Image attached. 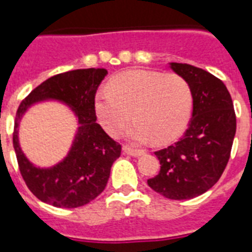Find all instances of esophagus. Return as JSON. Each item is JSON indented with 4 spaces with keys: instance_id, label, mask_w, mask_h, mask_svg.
Listing matches in <instances>:
<instances>
[{
    "instance_id": "1",
    "label": "esophagus",
    "mask_w": 252,
    "mask_h": 252,
    "mask_svg": "<svg viewBox=\"0 0 252 252\" xmlns=\"http://www.w3.org/2000/svg\"><path fill=\"white\" fill-rule=\"evenodd\" d=\"M123 152L126 154H129V156H133V157H138V156H142L144 154V150L141 149H133L128 145L123 146Z\"/></svg>"
}]
</instances>
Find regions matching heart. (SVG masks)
Returning <instances> with one entry per match:
<instances>
[{
	"label": "heart",
	"mask_w": 252,
	"mask_h": 252,
	"mask_svg": "<svg viewBox=\"0 0 252 252\" xmlns=\"http://www.w3.org/2000/svg\"><path fill=\"white\" fill-rule=\"evenodd\" d=\"M191 85L184 77L157 70L130 69L107 82V91L95 95V114L107 133L116 136L129 122H136L128 136L136 142L153 138L157 144L175 140L191 116Z\"/></svg>",
	"instance_id": "b5f03b06"
}]
</instances>
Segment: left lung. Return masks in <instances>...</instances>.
<instances>
[{"mask_svg":"<svg viewBox=\"0 0 252 252\" xmlns=\"http://www.w3.org/2000/svg\"><path fill=\"white\" fill-rule=\"evenodd\" d=\"M170 66L191 85L192 119L179 141L154 153L161 170L148 184L167 199L186 200L207 192L221 178L230 158L237 118L220 78L189 64Z\"/></svg>","mask_w":252,"mask_h":252,"instance_id":"obj_1","label":"left lung"}]
</instances>
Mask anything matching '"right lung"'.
<instances>
[{"mask_svg": "<svg viewBox=\"0 0 252 252\" xmlns=\"http://www.w3.org/2000/svg\"><path fill=\"white\" fill-rule=\"evenodd\" d=\"M106 69H77L51 77L21 102L14 123L13 145L18 167L37 199L59 208H78L90 203L106 188L111 166L122 154V145L96 123L95 94ZM52 97L76 112L80 128L68 157L52 169H37L27 161L17 144V120L32 102Z\"/></svg>", "mask_w": 252, "mask_h": 252, "instance_id": "1", "label": "right lung"}]
</instances>
